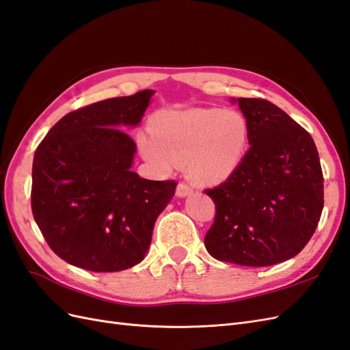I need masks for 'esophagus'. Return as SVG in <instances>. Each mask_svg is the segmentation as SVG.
<instances>
[{"label": "esophagus", "mask_w": 350, "mask_h": 350, "mask_svg": "<svg viewBox=\"0 0 350 350\" xmlns=\"http://www.w3.org/2000/svg\"><path fill=\"white\" fill-rule=\"evenodd\" d=\"M193 193V189L191 186H187L186 183H180L177 186V191H176V195L178 198H186L189 195Z\"/></svg>", "instance_id": "obj_1"}]
</instances>
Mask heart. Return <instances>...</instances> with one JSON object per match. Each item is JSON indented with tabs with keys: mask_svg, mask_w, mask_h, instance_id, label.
<instances>
[{
	"mask_svg": "<svg viewBox=\"0 0 350 350\" xmlns=\"http://www.w3.org/2000/svg\"><path fill=\"white\" fill-rule=\"evenodd\" d=\"M249 142L246 118L232 109L191 108L154 117L151 135H139L146 161L163 172L187 163L196 183L218 185L241 165Z\"/></svg>",
	"mask_w": 350,
	"mask_h": 350,
	"instance_id": "b5f03b06",
	"label": "heart"
}]
</instances>
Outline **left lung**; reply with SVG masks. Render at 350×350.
Returning a JSON list of instances; mask_svg holds the SVG:
<instances>
[{
    "instance_id": "obj_1",
    "label": "left lung",
    "mask_w": 350,
    "mask_h": 350,
    "mask_svg": "<svg viewBox=\"0 0 350 350\" xmlns=\"http://www.w3.org/2000/svg\"><path fill=\"white\" fill-rule=\"evenodd\" d=\"M233 103L251 148L224 183L205 191L215 204L205 247L218 261L274 265L296 256L315 232L324 206L321 164L311 135L282 108L261 98Z\"/></svg>"
}]
</instances>
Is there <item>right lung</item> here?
<instances>
[{"instance_id":"add662e5","label":"right lung","mask_w":350,"mask_h":350,"mask_svg":"<svg viewBox=\"0 0 350 350\" xmlns=\"http://www.w3.org/2000/svg\"><path fill=\"white\" fill-rule=\"evenodd\" d=\"M154 91L109 98L66 114L39 144L32 167V213L53 251L95 273L132 268L145 258L154 224L176 182L132 172L135 127Z\"/></svg>"}]
</instances>
